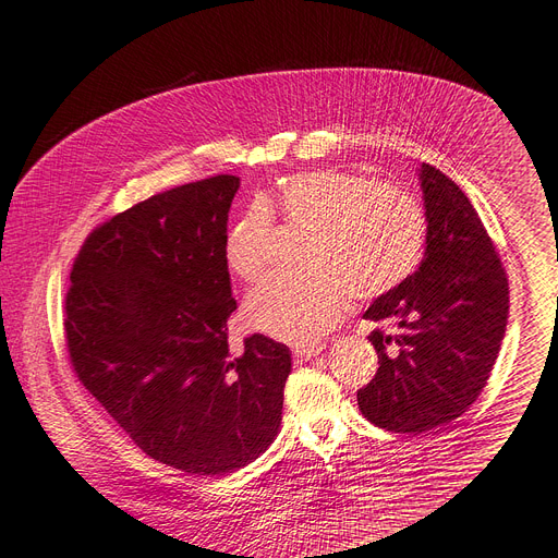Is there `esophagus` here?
Returning a JSON list of instances; mask_svg holds the SVG:
<instances>
[{"label": "esophagus", "mask_w": 558, "mask_h": 558, "mask_svg": "<svg viewBox=\"0 0 558 558\" xmlns=\"http://www.w3.org/2000/svg\"><path fill=\"white\" fill-rule=\"evenodd\" d=\"M323 352V345H303V348H295L293 350V359L303 363V361H310L314 356H318Z\"/></svg>", "instance_id": "34e87169"}]
</instances>
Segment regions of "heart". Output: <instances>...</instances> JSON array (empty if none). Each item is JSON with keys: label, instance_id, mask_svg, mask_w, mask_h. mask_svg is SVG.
<instances>
[{"label": "heart", "instance_id": "obj_1", "mask_svg": "<svg viewBox=\"0 0 558 558\" xmlns=\"http://www.w3.org/2000/svg\"><path fill=\"white\" fill-rule=\"evenodd\" d=\"M310 229L303 276L276 274L246 299V323L278 341L307 345L337 325L348 299L369 301L411 276L426 244L422 204L399 185L365 181L339 168L295 172L259 195L225 242L229 269L253 282L271 257L274 217Z\"/></svg>", "mask_w": 558, "mask_h": 558}]
</instances>
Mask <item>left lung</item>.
<instances>
[{
    "mask_svg": "<svg viewBox=\"0 0 558 558\" xmlns=\"http://www.w3.org/2000/svg\"><path fill=\"white\" fill-rule=\"evenodd\" d=\"M420 185L424 259L363 314L395 329L367 337L379 369L356 392L367 422L413 435L466 413L487 386L509 314L507 274L469 197L428 163L420 168Z\"/></svg>",
    "mask_w": 558,
    "mask_h": 558,
    "instance_id": "8db88e82",
    "label": "left lung"
}]
</instances>
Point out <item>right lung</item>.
Returning <instances> with one entry per match:
<instances>
[{"instance_id":"add662e5","label":"right lung","mask_w":558,"mask_h":558,"mask_svg":"<svg viewBox=\"0 0 558 558\" xmlns=\"http://www.w3.org/2000/svg\"><path fill=\"white\" fill-rule=\"evenodd\" d=\"M238 189L240 177L217 174L114 215L85 240L64 301L83 386L145 456L210 477L271 447L291 373L289 348L263 333L229 348Z\"/></svg>"}]
</instances>
